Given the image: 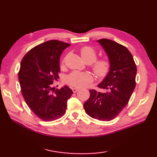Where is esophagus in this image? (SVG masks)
<instances>
[{
    "instance_id": "esophagus-1",
    "label": "esophagus",
    "mask_w": 157,
    "mask_h": 157,
    "mask_svg": "<svg viewBox=\"0 0 157 157\" xmlns=\"http://www.w3.org/2000/svg\"><path fill=\"white\" fill-rule=\"evenodd\" d=\"M72 90H73V92L75 93V92H78V91L79 90V89L77 88H72Z\"/></svg>"
}]
</instances>
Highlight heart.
Here are the masks:
<instances>
[{
  "label": "heart",
  "mask_w": 157,
  "mask_h": 157,
  "mask_svg": "<svg viewBox=\"0 0 157 157\" xmlns=\"http://www.w3.org/2000/svg\"><path fill=\"white\" fill-rule=\"evenodd\" d=\"M79 53L86 63H91V70L96 77L101 78L107 75L111 68V62L108 57L105 56L96 59L97 51L91 46H83L79 50ZM64 62L65 59H63V64ZM92 80V75L87 72L73 71L66 78V82L68 84L78 88L85 87Z\"/></svg>",
  "instance_id": "1"
}]
</instances>
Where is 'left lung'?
Instances as JSON below:
<instances>
[{
    "label": "left lung",
    "instance_id": "8db88e82",
    "mask_svg": "<svg viewBox=\"0 0 157 157\" xmlns=\"http://www.w3.org/2000/svg\"><path fill=\"white\" fill-rule=\"evenodd\" d=\"M98 42L111 62L109 73L98 86L106 92L89 90L90 95L84 108L91 117L109 121L115 118L128 103L136 87L137 68L132 55L125 46L105 38Z\"/></svg>",
    "mask_w": 157,
    "mask_h": 157
}]
</instances>
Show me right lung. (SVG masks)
<instances>
[{"label":"right lung","mask_w":157,"mask_h":157,"mask_svg":"<svg viewBox=\"0 0 157 157\" xmlns=\"http://www.w3.org/2000/svg\"><path fill=\"white\" fill-rule=\"evenodd\" d=\"M69 44L56 40L36 46L21 60L18 78L23 98L29 109L40 119L51 121L65 114L73 91L68 86L55 90L59 78V59Z\"/></svg>","instance_id":"add662e5"}]
</instances>
